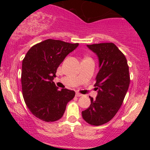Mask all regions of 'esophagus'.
Here are the masks:
<instances>
[{
    "instance_id": "1",
    "label": "esophagus",
    "mask_w": 150,
    "mask_h": 150,
    "mask_svg": "<svg viewBox=\"0 0 150 150\" xmlns=\"http://www.w3.org/2000/svg\"><path fill=\"white\" fill-rule=\"evenodd\" d=\"M75 96H76V97H82V94H80V93H78V92H76V94H75Z\"/></svg>"
}]
</instances>
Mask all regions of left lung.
Here are the masks:
<instances>
[{"instance_id": "1", "label": "left lung", "mask_w": 150, "mask_h": 150, "mask_svg": "<svg viewBox=\"0 0 150 150\" xmlns=\"http://www.w3.org/2000/svg\"><path fill=\"white\" fill-rule=\"evenodd\" d=\"M87 46L97 56L99 71L94 84L97 97H89L91 104L82 116L89 124L101 125L112 119L123 104L130 85L129 68L125 56L113 43Z\"/></svg>"}]
</instances>
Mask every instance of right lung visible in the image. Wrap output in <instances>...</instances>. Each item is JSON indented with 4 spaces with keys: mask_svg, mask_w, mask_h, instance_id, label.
<instances>
[{
    "mask_svg": "<svg viewBox=\"0 0 150 150\" xmlns=\"http://www.w3.org/2000/svg\"><path fill=\"white\" fill-rule=\"evenodd\" d=\"M78 45L46 39L32 46L22 61V95L30 111L39 119L59 120L67 104L75 97L74 91L59 90L53 80L60 64Z\"/></svg>",
    "mask_w": 150,
    "mask_h": 150,
    "instance_id": "1",
    "label": "right lung"
}]
</instances>
